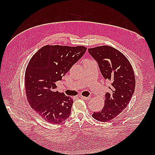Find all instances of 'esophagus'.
Segmentation results:
<instances>
[{
	"label": "esophagus",
	"mask_w": 155,
	"mask_h": 155,
	"mask_svg": "<svg viewBox=\"0 0 155 155\" xmlns=\"http://www.w3.org/2000/svg\"><path fill=\"white\" fill-rule=\"evenodd\" d=\"M80 98H81L82 99H83V100H85V101H88V100H90L91 98V97H83V96H80L79 97Z\"/></svg>",
	"instance_id": "esophagus-1"
}]
</instances>
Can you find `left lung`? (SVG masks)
<instances>
[{"instance_id": "left-lung-1", "label": "left lung", "mask_w": 155, "mask_h": 155, "mask_svg": "<svg viewBox=\"0 0 155 155\" xmlns=\"http://www.w3.org/2000/svg\"><path fill=\"white\" fill-rule=\"evenodd\" d=\"M88 51L97 62L104 79L111 82L110 91L105 94L103 109L92 115L98 121L108 122L118 116L129 103L135 88L134 71L127 57L110 46H101Z\"/></svg>"}]
</instances>
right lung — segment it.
Returning <instances> with one entry per match:
<instances>
[{
  "instance_id": "right-lung-1",
  "label": "right lung",
  "mask_w": 155,
  "mask_h": 155,
  "mask_svg": "<svg viewBox=\"0 0 155 155\" xmlns=\"http://www.w3.org/2000/svg\"><path fill=\"white\" fill-rule=\"evenodd\" d=\"M83 46L47 45L36 52L25 72V90L32 109L51 124H60L70 117L73 100L56 91V82L62 80L84 54Z\"/></svg>"
}]
</instances>
